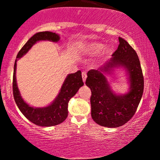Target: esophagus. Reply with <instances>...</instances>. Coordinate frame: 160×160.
<instances>
[{"mask_svg":"<svg viewBox=\"0 0 160 160\" xmlns=\"http://www.w3.org/2000/svg\"><path fill=\"white\" fill-rule=\"evenodd\" d=\"M82 80H83V82H85L86 78H87V75H86V73L84 72V71H82Z\"/></svg>","mask_w":160,"mask_h":160,"instance_id":"34e87169","label":"esophagus"}]
</instances>
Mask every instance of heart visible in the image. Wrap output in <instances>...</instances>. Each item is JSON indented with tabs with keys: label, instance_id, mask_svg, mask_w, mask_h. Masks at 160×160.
<instances>
[{
	"label": "heart",
	"instance_id": "1",
	"mask_svg": "<svg viewBox=\"0 0 160 160\" xmlns=\"http://www.w3.org/2000/svg\"><path fill=\"white\" fill-rule=\"evenodd\" d=\"M104 48V45L100 43H86L82 46L80 48V51L82 54L88 55V56H94V55L98 54ZM106 53L109 54L111 52V49H106Z\"/></svg>",
	"mask_w": 160,
	"mask_h": 160
}]
</instances>
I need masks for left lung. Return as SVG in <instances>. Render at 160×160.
I'll return each mask as SVG.
<instances>
[{
	"mask_svg": "<svg viewBox=\"0 0 160 160\" xmlns=\"http://www.w3.org/2000/svg\"><path fill=\"white\" fill-rule=\"evenodd\" d=\"M119 42L111 60L98 69L88 71L86 80L92 92V118L104 127L117 128L126 123L135 113L144 92V77L136 52L123 38H119ZM120 66L128 71L130 83V90L125 95L115 94L103 75Z\"/></svg>",
	"mask_w": 160,
	"mask_h": 160,
	"instance_id": "left-lung-1",
	"label": "left lung"
}]
</instances>
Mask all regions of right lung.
<instances>
[{
    "instance_id": "1",
    "label": "right lung",
    "mask_w": 160,
    "mask_h": 160,
    "mask_svg": "<svg viewBox=\"0 0 160 160\" xmlns=\"http://www.w3.org/2000/svg\"><path fill=\"white\" fill-rule=\"evenodd\" d=\"M60 37L56 33L42 32L36 33L26 42L22 48L18 52L16 58H20L26 54L33 45L40 40H50L58 42ZM16 62L14 64L13 78H12V92L15 102L22 114L31 122L40 126H53L62 123L67 118L68 111V106L70 99L78 92V89L83 86L81 71H78L74 74H70L64 81L58 95L52 104L44 108L31 107L24 102L16 83Z\"/></svg>"
}]
</instances>
